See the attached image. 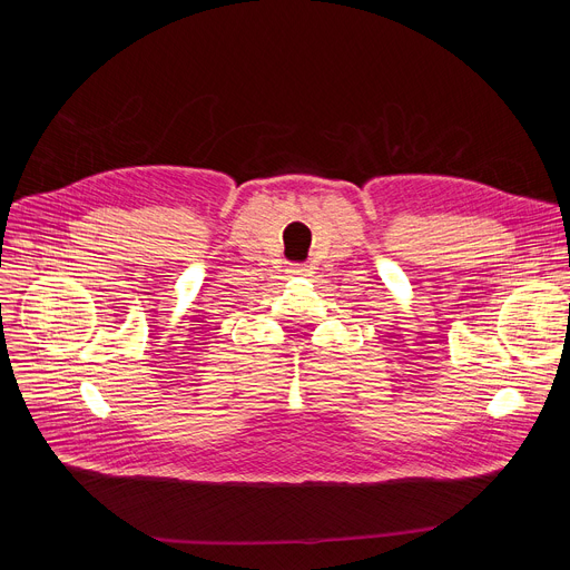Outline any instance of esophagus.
<instances>
[{"label": "esophagus", "mask_w": 570, "mask_h": 570, "mask_svg": "<svg viewBox=\"0 0 570 570\" xmlns=\"http://www.w3.org/2000/svg\"><path fill=\"white\" fill-rule=\"evenodd\" d=\"M288 273H291V275H295V277H304V275H308V266H302V264H293Z\"/></svg>", "instance_id": "esophagus-1"}]
</instances>
